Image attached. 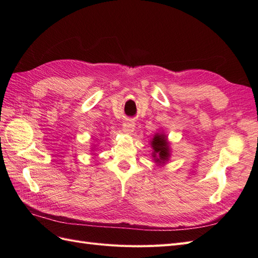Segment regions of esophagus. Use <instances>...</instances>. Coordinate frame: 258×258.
Segmentation results:
<instances>
[{"label":"esophagus","mask_w":258,"mask_h":258,"mask_svg":"<svg viewBox=\"0 0 258 258\" xmlns=\"http://www.w3.org/2000/svg\"><path fill=\"white\" fill-rule=\"evenodd\" d=\"M135 127H136V123L134 121L127 120L122 123V131L124 132V134L131 135L132 132L135 131Z\"/></svg>","instance_id":"obj_1"}]
</instances>
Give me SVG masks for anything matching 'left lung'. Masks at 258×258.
Listing matches in <instances>:
<instances>
[{
    "mask_svg": "<svg viewBox=\"0 0 258 258\" xmlns=\"http://www.w3.org/2000/svg\"><path fill=\"white\" fill-rule=\"evenodd\" d=\"M153 147V157L156 163L163 165L169 160L170 147L165 134H156L151 141Z\"/></svg>",
    "mask_w": 258,
    "mask_h": 258,
    "instance_id": "1",
    "label": "left lung"
}]
</instances>
